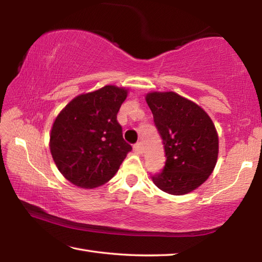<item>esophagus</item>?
<instances>
[{"label":"esophagus","instance_id":"obj_1","mask_svg":"<svg viewBox=\"0 0 262 262\" xmlns=\"http://www.w3.org/2000/svg\"><path fill=\"white\" fill-rule=\"evenodd\" d=\"M134 151L136 154H142V152H143V149H142V144L140 143V142L134 145Z\"/></svg>","mask_w":262,"mask_h":262}]
</instances>
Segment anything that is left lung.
Segmentation results:
<instances>
[{"instance_id":"1","label":"left lung","mask_w":262,"mask_h":262,"mask_svg":"<svg viewBox=\"0 0 262 262\" xmlns=\"http://www.w3.org/2000/svg\"><path fill=\"white\" fill-rule=\"evenodd\" d=\"M165 151V166L151 177L163 192L184 195L205 183L219 157V134L209 115L196 103L173 91L145 95Z\"/></svg>"}]
</instances>
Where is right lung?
Masks as SVG:
<instances>
[{
  "mask_svg": "<svg viewBox=\"0 0 262 262\" xmlns=\"http://www.w3.org/2000/svg\"><path fill=\"white\" fill-rule=\"evenodd\" d=\"M128 89L105 85L75 97L53 122L50 150L57 170L73 185L96 188L117 173L132 147L117 114Z\"/></svg>",
  "mask_w": 262,
  "mask_h": 262,
  "instance_id": "right-lung-1",
  "label": "right lung"
}]
</instances>
